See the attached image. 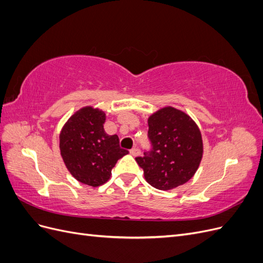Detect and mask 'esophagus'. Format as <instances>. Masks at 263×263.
<instances>
[{"label":"esophagus","instance_id":"34e87169","mask_svg":"<svg viewBox=\"0 0 263 263\" xmlns=\"http://www.w3.org/2000/svg\"><path fill=\"white\" fill-rule=\"evenodd\" d=\"M129 153H130V155H133L134 157H136V156H138V155L140 154V150H139V148L135 147V148H133V149L129 150Z\"/></svg>","mask_w":263,"mask_h":263}]
</instances>
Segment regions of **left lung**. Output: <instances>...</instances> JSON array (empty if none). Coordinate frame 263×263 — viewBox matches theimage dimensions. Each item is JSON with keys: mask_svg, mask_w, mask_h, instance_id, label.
Returning a JSON list of instances; mask_svg holds the SVG:
<instances>
[{"mask_svg": "<svg viewBox=\"0 0 263 263\" xmlns=\"http://www.w3.org/2000/svg\"><path fill=\"white\" fill-rule=\"evenodd\" d=\"M150 149L136 161L145 179L158 190H171L194 176L203 155L201 133L195 123L173 107H164L148 121Z\"/></svg>", "mask_w": 263, "mask_h": 263, "instance_id": "left-lung-1", "label": "left lung"}]
</instances>
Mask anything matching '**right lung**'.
<instances>
[{"mask_svg": "<svg viewBox=\"0 0 263 263\" xmlns=\"http://www.w3.org/2000/svg\"><path fill=\"white\" fill-rule=\"evenodd\" d=\"M105 114L84 107L71 117L60 134V151L68 170L81 183L99 186L112 174L118 159L128 151L119 147L117 135L103 128Z\"/></svg>", "mask_w": 263, "mask_h": 263, "instance_id": "add662e5", "label": "right lung"}]
</instances>
